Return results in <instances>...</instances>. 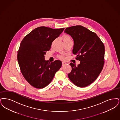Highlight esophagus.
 <instances>
[{
  "label": "esophagus",
  "instance_id": "esophagus-1",
  "mask_svg": "<svg viewBox=\"0 0 120 120\" xmlns=\"http://www.w3.org/2000/svg\"><path fill=\"white\" fill-rule=\"evenodd\" d=\"M66 64H67V63L66 62H62L63 66H64V65Z\"/></svg>",
  "mask_w": 120,
  "mask_h": 120
}]
</instances>
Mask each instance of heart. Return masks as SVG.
Masks as SVG:
<instances>
[{
    "instance_id": "1",
    "label": "heart",
    "mask_w": 120,
    "mask_h": 120,
    "mask_svg": "<svg viewBox=\"0 0 120 120\" xmlns=\"http://www.w3.org/2000/svg\"><path fill=\"white\" fill-rule=\"evenodd\" d=\"M62 39L63 42L72 41V40H71V38L70 37V36H68V35H66V34L64 35L62 37ZM60 59H64V57H63V56H60Z\"/></svg>"
}]
</instances>
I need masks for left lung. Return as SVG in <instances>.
<instances>
[{
    "instance_id": "1",
    "label": "left lung",
    "mask_w": 120,
    "mask_h": 120,
    "mask_svg": "<svg viewBox=\"0 0 120 120\" xmlns=\"http://www.w3.org/2000/svg\"><path fill=\"white\" fill-rule=\"evenodd\" d=\"M64 33L74 42L73 53L80 61L77 66L71 63L72 71L68 77L76 86L84 87L94 82L104 64V45L95 33L81 26L67 28Z\"/></svg>"
}]
</instances>
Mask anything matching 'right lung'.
Returning <instances> with one entry per match:
<instances>
[{
	"label": "right lung",
	"instance_id": "1",
	"mask_svg": "<svg viewBox=\"0 0 120 120\" xmlns=\"http://www.w3.org/2000/svg\"><path fill=\"white\" fill-rule=\"evenodd\" d=\"M64 29L39 27L21 42L17 55L18 64L24 77L35 88H43L47 86L62 66V62L59 60L49 62L45 60L44 55Z\"/></svg>",
	"mask_w": 120,
	"mask_h": 120
}]
</instances>
